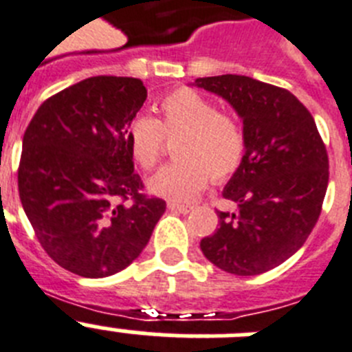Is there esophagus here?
<instances>
[{"label":"esophagus","mask_w":352,"mask_h":352,"mask_svg":"<svg viewBox=\"0 0 352 352\" xmlns=\"http://www.w3.org/2000/svg\"><path fill=\"white\" fill-rule=\"evenodd\" d=\"M168 209L173 212H181V214H188L191 211L190 206H181V204H175V202H168Z\"/></svg>","instance_id":"34e87169"}]
</instances>
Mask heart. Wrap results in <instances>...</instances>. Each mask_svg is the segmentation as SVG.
Segmentation results:
<instances>
[{
  "label": "heart",
  "instance_id": "heart-1",
  "mask_svg": "<svg viewBox=\"0 0 352 352\" xmlns=\"http://www.w3.org/2000/svg\"><path fill=\"white\" fill-rule=\"evenodd\" d=\"M159 120L138 116L126 129V146L141 170L157 164L166 140L175 162L148 179V191L170 202H190L214 181H226L241 166L247 138L241 125L191 89H177L159 102Z\"/></svg>",
  "mask_w": 352,
  "mask_h": 352
}]
</instances>
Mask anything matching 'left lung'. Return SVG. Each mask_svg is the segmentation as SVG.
<instances>
[{
    "label": "left lung",
    "instance_id": "1",
    "mask_svg": "<svg viewBox=\"0 0 352 352\" xmlns=\"http://www.w3.org/2000/svg\"><path fill=\"white\" fill-rule=\"evenodd\" d=\"M195 85L231 103L247 138L243 162L221 193L238 211H218L220 227L200 249L223 272L258 276L294 256L317 223L329 181L326 146L290 91L241 75Z\"/></svg>",
    "mask_w": 352,
    "mask_h": 352
}]
</instances>
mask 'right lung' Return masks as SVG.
I'll list each match as a JSON object with an SVG mask.
<instances>
[{
    "label": "right lung",
    "instance_id": "obj_1",
    "mask_svg": "<svg viewBox=\"0 0 352 352\" xmlns=\"http://www.w3.org/2000/svg\"><path fill=\"white\" fill-rule=\"evenodd\" d=\"M144 100L140 78L91 76L46 100L23 135V209L50 258L76 276L98 279L129 267L166 209L141 193L126 146Z\"/></svg>",
    "mask_w": 352,
    "mask_h": 352
}]
</instances>
